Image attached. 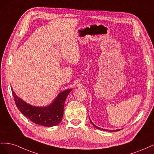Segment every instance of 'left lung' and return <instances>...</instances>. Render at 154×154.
Here are the masks:
<instances>
[{
  "label": "left lung",
  "instance_id": "1",
  "mask_svg": "<svg viewBox=\"0 0 154 154\" xmlns=\"http://www.w3.org/2000/svg\"><path fill=\"white\" fill-rule=\"evenodd\" d=\"M90 122H91V123L92 124V125L94 126V127L95 128H97V129H100V130H101V128L97 127H96V126L95 125L93 124V123L91 122V119H90ZM101 130H105V131H107V130H105V129H103V128H102ZM121 130V129H118V130H112V132H117V131H119V130ZM108 131H109V130H108ZM110 132H112V130H110Z\"/></svg>",
  "mask_w": 154,
  "mask_h": 154
}]
</instances>
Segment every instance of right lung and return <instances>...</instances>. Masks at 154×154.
<instances>
[{
    "mask_svg": "<svg viewBox=\"0 0 154 154\" xmlns=\"http://www.w3.org/2000/svg\"><path fill=\"white\" fill-rule=\"evenodd\" d=\"M12 90L15 104L21 113L32 122L44 127H53L61 122L63 115L64 103L66 97L72 89L60 92L52 103L47 106H32L18 97Z\"/></svg>",
    "mask_w": 154,
    "mask_h": 154,
    "instance_id": "1",
    "label": "right lung"
}]
</instances>
